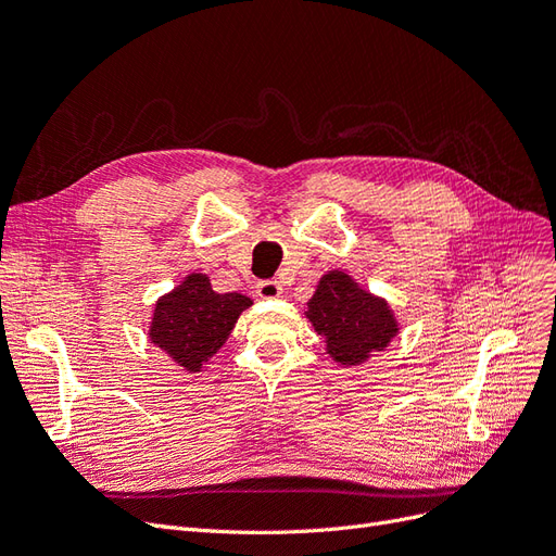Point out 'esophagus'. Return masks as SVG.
<instances>
[{
    "label": "esophagus",
    "mask_w": 556,
    "mask_h": 556,
    "mask_svg": "<svg viewBox=\"0 0 556 556\" xmlns=\"http://www.w3.org/2000/svg\"><path fill=\"white\" fill-rule=\"evenodd\" d=\"M255 294L260 299H278L282 294V285L278 280H262L255 285Z\"/></svg>",
    "instance_id": "1"
}]
</instances>
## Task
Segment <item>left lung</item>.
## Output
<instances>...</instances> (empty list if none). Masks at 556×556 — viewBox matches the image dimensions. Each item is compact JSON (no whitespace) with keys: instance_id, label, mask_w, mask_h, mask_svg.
Segmentation results:
<instances>
[{"instance_id":"left-lung-1","label":"left lung","mask_w":556,"mask_h":556,"mask_svg":"<svg viewBox=\"0 0 556 556\" xmlns=\"http://www.w3.org/2000/svg\"><path fill=\"white\" fill-rule=\"evenodd\" d=\"M304 315L323 336L327 355L341 366L366 364L401 331L390 301L368 292L341 268L317 280Z\"/></svg>"}]
</instances>
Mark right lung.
I'll use <instances>...</instances> for the list:
<instances>
[{
  "label": "right lung",
  "mask_w": 556,
  "mask_h": 556,
  "mask_svg": "<svg viewBox=\"0 0 556 556\" xmlns=\"http://www.w3.org/2000/svg\"><path fill=\"white\" fill-rule=\"evenodd\" d=\"M250 306V296L215 292L206 274L192 271L155 301L148 339L182 371L199 374Z\"/></svg>",
  "instance_id": "1"
}]
</instances>
